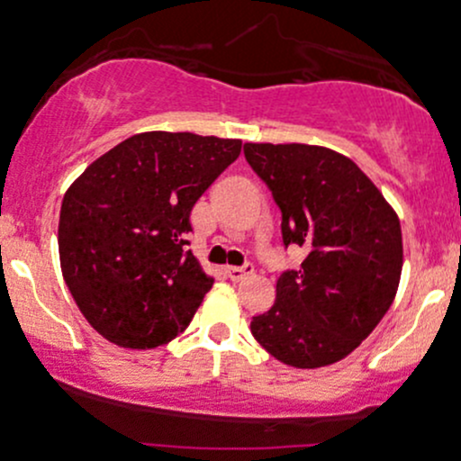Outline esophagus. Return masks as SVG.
Returning a JSON list of instances; mask_svg holds the SVG:
<instances>
[{
	"instance_id": "esophagus-1",
	"label": "esophagus",
	"mask_w": 461,
	"mask_h": 461,
	"mask_svg": "<svg viewBox=\"0 0 461 461\" xmlns=\"http://www.w3.org/2000/svg\"><path fill=\"white\" fill-rule=\"evenodd\" d=\"M255 273V266L253 264H244V266H229L226 268V275L232 279V282H241V279L250 277Z\"/></svg>"
}]
</instances>
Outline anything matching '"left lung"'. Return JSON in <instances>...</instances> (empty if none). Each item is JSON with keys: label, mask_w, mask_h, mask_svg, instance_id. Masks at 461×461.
I'll return each mask as SVG.
<instances>
[{"label": "left lung", "mask_w": 461, "mask_h": 461, "mask_svg": "<svg viewBox=\"0 0 461 461\" xmlns=\"http://www.w3.org/2000/svg\"><path fill=\"white\" fill-rule=\"evenodd\" d=\"M246 161L282 211L284 270L270 311L250 333L279 362L320 368L353 353L382 321L400 286L402 229L395 211L355 161L324 146L244 144Z\"/></svg>", "instance_id": "1"}]
</instances>
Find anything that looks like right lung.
Wrapping results in <instances>:
<instances>
[{
    "mask_svg": "<svg viewBox=\"0 0 461 461\" xmlns=\"http://www.w3.org/2000/svg\"><path fill=\"white\" fill-rule=\"evenodd\" d=\"M240 153V140L140 132L75 179L59 212L61 275L99 335L155 348L186 330L212 288L186 250L191 211Z\"/></svg>",
    "mask_w": 461,
    "mask_h": 461,
    "instance_id": "right-lung-1",
    "label": "right lung"
}]
</instances>
